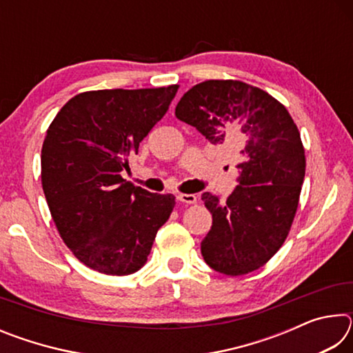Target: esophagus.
I'll return each mask as SVG.
<instances>
[{
	"instance_id": "esophagus-1",
	"label": "esophagus",
	"mask_w": 353,
	"mask_h": 353,
	"mask_svg": "<svg viewBox=\"0 0 353 353\" xmlns=\"http://www.w3.org/2000/svg\"><path fill=\"white\" fill-rule=\"evenodd\" d=\"M177 199L183 202V204H196V201H198V198H196L194 194H177Z\"/></svg>"
}]
</instances>
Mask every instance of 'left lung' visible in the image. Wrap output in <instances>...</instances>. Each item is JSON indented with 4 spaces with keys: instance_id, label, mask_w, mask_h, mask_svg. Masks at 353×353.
Wrapping results in <instances>:
<instances>
[{
    "instance_id": "obj_1",
    "label": "left lung",
    "mask_w": 353,
    "mask_h": 353,
    "mask_svg": "<svg viewBox=\"0 0 353 353\" xmlns=\"http://www.w3.org/2000/svg\"><path fill=\"white\" fill-rule=\"evenodd\" d=\"M176 117L240 160L227 201L202 194L213 218L202 256L225 276L259 270L282 248L297 210L305 177L297 126L277 99L240 81L198 83L179 101Z\"/></svg>"
}]
</instances>
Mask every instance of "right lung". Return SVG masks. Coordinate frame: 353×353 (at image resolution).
<instances>
[{"label": "right lung", "instance_id": "obj_1", "mask_svg": "<svg viewBox=\"0 0 353 353\" xmlns=\"http://www.w3.org/2000/svg\"><path fill=\"white\" fill-rule=\"evenodd\" d=\"M177 85L76 94L52 119L41 148L51 216L77 260L109 276L145 265L174 196L121 177L140 141L168 110Z\"/></svg>", "mask_w": 353, "mask_h": 353}]
</instances>
